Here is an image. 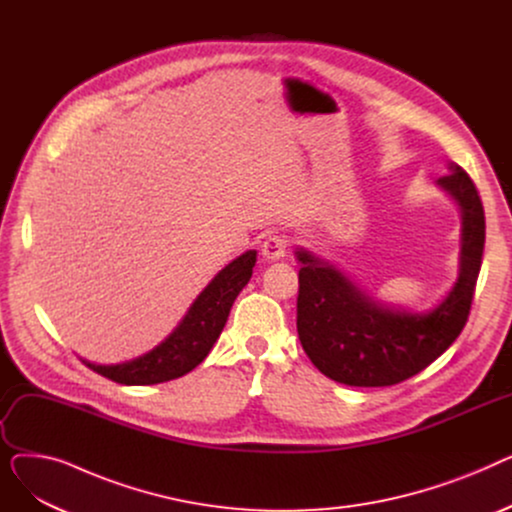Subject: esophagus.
Masks as SVG:
<instances>
[{
    "label": "esophagus",
    "instance_id": "34e87169",
    "mask_svg": "<svg viewBox=\"0 0 512 512\" xmlns=\"http://www.w3.org/2000/svg\"><path fill=\"white\" fill-rule=\"evenodd\" d=\"M288 249V238L284 234H272L270 238H265L261 245V255L265 261H280L286 255Z\"/></svg>",
    "mask_w": 512,
    "mask_h": 512
}]
</instances>
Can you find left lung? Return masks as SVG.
Masks as SVG:
<instances>
[{
	"mask_svg": "<svg viewBox=\"0 0 512 512\" xmlns=\"http://www.w3.org/2000/svg\"><path fill=\"white\" fill-rule=\"evenodd\" d=\"M436 180L461 211L459 276L427 311L388 305L330 261L299 247L297 330L311 363L330 380L357 388L394 386L434 363L467 324L477 284L486 218L469 174L448 164Z\"/></svg>",
	"mask_w": 512,
	"mask_h": 512,
	"instance_id": "1",
	"label": "left lung"
}]
</instances>
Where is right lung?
I'll list each match as a JSON object with an SVG mask.
<instances>
[{"instance_id": "add662e5", "label": "right lung", "mask_w": 512, "mask_h": 512, "mask_svg": "<svg viewBox=\"0 0 512 512\" xmlns=\"http://www.w3.org/2000/svg\"><path fill=\"white\" fill-rule=\"evenodd\" d=\"M255 261L257 251H247L232 259L199 292L170 336L149 353L116 365H95L85 359L83 363L103 378L124 386H151L182 378L209 355L211 346L220 338L232 303L253 276Z\"/></svg>"}]
</instances>
